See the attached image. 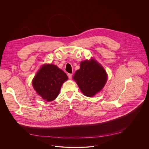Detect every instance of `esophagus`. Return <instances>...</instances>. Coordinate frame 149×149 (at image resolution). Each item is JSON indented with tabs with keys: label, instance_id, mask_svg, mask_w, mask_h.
<instances>
[{
	"label": "esophagus",
	"instance_id": "obj_1",
	"mask_svg": "<svg viewBox=\"0 0 149 149\" xmlns=\"http://www.w3.org/2000/svg\"><path fill=\"white\" fill-rule=\"evenodd\" d=\"M72 74H68V76L69 79H71L72 77Z\"/></svg>",
	"mask_w": 149,
	"mask_h": 149
}]
</instances>
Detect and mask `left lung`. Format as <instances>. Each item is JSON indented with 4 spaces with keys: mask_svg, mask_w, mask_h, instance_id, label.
<instances>
[{
    "mask_svg": "<svg viewBox=\"0 0 149 149\" xmlns=\"http://www.w3.org/2000/svg\"><path fill=\"white\" fill-rule=\"evenodd\" d=\"M72 78L83 94L92 97L103 88L108 78L103 67L92 58L80 63Z\"/></svg>",
    "mask_w": 149,
    "mask_h": 149,
    "instance_id": "8db88e82",
    "label": "left lung"
}]
</instances>
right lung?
Listing matches in <instances>:
<instances>
[{"instance_id":"right-lung-1","label":"right lung","mask_w":149,"mask_h":149,"mask_svg":"<svg viewBox=\"0 0 149 149\" xmlns=\"http://www.w3.org/2000/svg\"><path fill=\"white\" fill-rule=\"evenodd\" d=\"M68 79L66 73L54 64L41 66L32 80L36 93L43 99L51 102L58 95L61 86Z\"/></svg>"}]
</instances>
